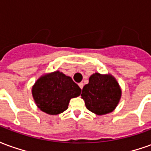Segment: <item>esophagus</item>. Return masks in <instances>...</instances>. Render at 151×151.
<instances>
[{"label": "esophagus", "instance_id": "34e87169", "mask_svg": "<svg viewBox=\"0 0 151 151\" xmlns=\"http://www.w3.org/2000/svg\"><path fill=\"white\" fill-rule=\"evenodd\" d=\"M78 86H79V87H80V88L82 89V87H83V83H82V82H80V83L78 84Z\"/></svg>", "mask_w": 151, "mask_h": 151}]
</instances>
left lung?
Returning a JSON list of instances; mask_svg holds the SVG:
<instances>
[{
	"mask_svg": "<svg viewBox=\"0 0 151 151\" xmlns=\"http://www.w3.org/2000/svg\"><path fill=\"white\" fill-rule=\"evenodd\" d=\"M121 89L113 76L95 73L84 86L82 99L86 108L93 113L102 116L113 111L120 103Z\"/></svg>",
	"mask_w": 151,
	"mask_h": 151,
	"instance_id": "left-lung-1",
	"label": "left lung"
}]
</instances>
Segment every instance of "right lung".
I'll return each mask as SVG.
<instances>
[{"label":"right lung","mask_w":151,"mask_h":151,"mask_svg":"<svg viewBox=\"0 0 151 151\" xmlns=\"http://www.w3.org/2000/svg\"><path fill=\"white\" fill-rule=\"evenodd\" d=\"M82 90L72 78L56 70L40 77L32 86L35 104L49 115H58L68 108L70 99L80 95Z\"/></svg>","instance_id":"add662e5"}]
</instances>
